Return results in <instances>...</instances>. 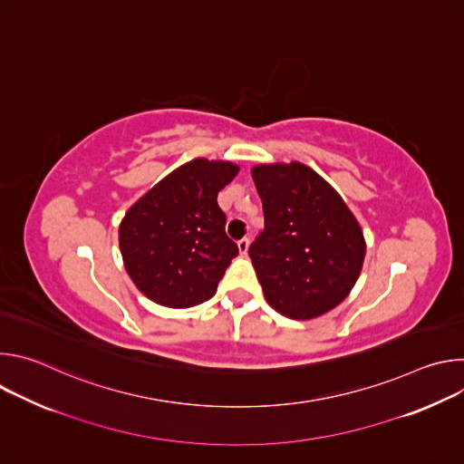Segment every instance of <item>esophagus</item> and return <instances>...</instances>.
I'll use <instances>...</instances> for the list:
<instances>
[{
    "mask_svg": "<svg viewBox=\"0 0 464 464\" xmlns=\"http://www.w3.org/2000/svg\"><path fill=\"white\" fill-rule=\"evenodd\" d=\"M237 246H238L240 255H246V253H247V247H249V238H240Z\"/></svg>",
    "mask_w": 464,
    "mask_h": 464,
    "instance_id": "1",
    "label": "esophagus"
}]
</instances>
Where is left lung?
<instances>
[{
	"label": "left lung",
	"mask_w": 464,
	"mask_h": 464,
	"mask_svg": "<svg viewBox=\"0 0 464 464\" xmlns=\"http://www.w3.org/2000/svg\"><path fill=\"white\" fill-rule=\"evenodd\" d=\"M251 176L264 231L249 256L268 304L290 319L336 308L363 266L360 222L338 190L299 161L255 165Z\"/></svg>",
	"instance_id": "obj_1"
}]
</instances>
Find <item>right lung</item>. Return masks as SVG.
Masks as SVG:
<instances>
[{
    "label": "right lung",
    "mask_w": 464,
    "mask_h": 464,
    "mask_svg": "<svg viewBox=\"0 0 464 464\" xmlns=\"http://www.w3.org/2000/svg\"><path fill=\"white\" fill-rule=\"evenodd\" d=\"M231 161L196 158L158 181L119 226L124 270L150 301L169 308L196 306L238 255L226 235L218 192L238 174Z\"/></svg>",
    "instance_id": "obj_1"
}]
</instances>
